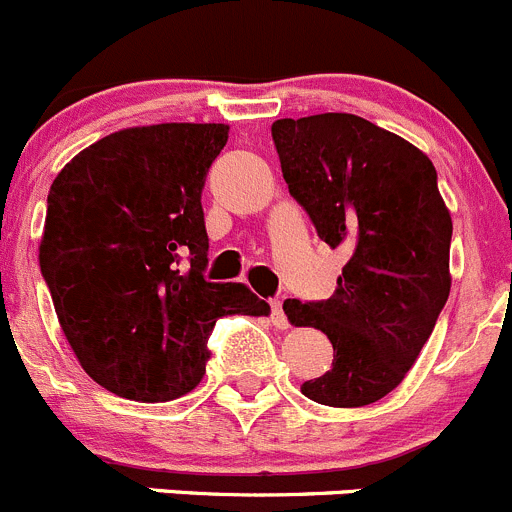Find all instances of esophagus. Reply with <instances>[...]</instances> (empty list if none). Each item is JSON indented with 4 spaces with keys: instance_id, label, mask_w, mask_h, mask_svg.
<instances>
[{
    "instance_id": "1",
    "label": "esophagus",
    "mask_w": 512,
    "mask_h": 512,
    "mask_svg": "<svg viewBox=\"0 0 512 512\" xmlns=\"http://www.w3.org/2000/svg\"><path fill=\"white\" fill-rule=\"evenodd\" d=\"M271 323L276 328H288V318H286V313H283V303H281V298H271Z\"/></svg>"
}]
</instances>
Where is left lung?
I'll list each match as a JSON object with an SVG mask.
<instances>
[{"instance_id":"obj_1","label":"left lung","mask_w":512,"mask_h":512,"mask_svg":"<svg viewBox=\"0 0 512 512\" xmlns=\"http://www.w3.org/2000/svg\"><path fill=\"white\" fill-rule=\"evenodd\" d=\"M271 136L291 196L348 254L331 298L283 301L293 326L318 328L333 346L331 371L301 393L333 408L381 401L411 371L450 293L453 224L435 166L356 114L278 119Z\"/></svg>"}]
</instances>
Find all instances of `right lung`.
<instances>
[{
	"instance_id": "obj_1",
	"label": "right lung",
	"mask_w": 512,
	"mask_h": 512,
	"mask_svg": "<svg viewBox=\"0 0 512 512\" xmlns=\"http://www.w3.org/2000/svg\"><path fill=\"white\" fill-rule=\"evenodd\" d=\"M224 124L104 136L47 196L39 266L79 363L129 401H171L204 378L221 316H266L244 283H214L201 191Z\"/></svg>"
}]
</instances>
